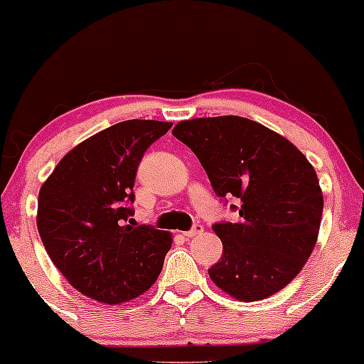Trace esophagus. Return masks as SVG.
<instances>
[{
    "label": "esophagus",
    "mask_w": 364,
    "mask_h": 364,
    "mask_svg": "<svg viewBox=\"0 0 364 364\" xmlns=\"http://www.w3.org/2000/svg\"><path fill=\"white\" fill-rule=\"evenodd\" d=\"M202 232H203V228H202V225H200V224H195L193 228L190 229V231H185V232H183V236H185V237H193V236L202 235Z\"/></svg>",
    "instance_id": "esophagus-1"
}]
</instances>
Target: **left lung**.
<instances>
[{"label": "left lung", "mask_w": 364, "mask_h": 364, "mask_svg": "<svg viewBox=\"0 0 364 364\" xmlns=\"http://www.w3.org/2000/svg\"><path fill=\"white\" fill-rule=\"evenodd\" d=\"M173 135L205 169L217 196H235L237 223L212 225L223 257L208 269L219 289L258 301L301 272L320 231L323 195L308 159L257 121L217 116L179 121Z\"/></svg>", "instance_id": "8db88e82"}]
</instances>
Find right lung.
I'll use <instances>...</instances> for the list:
<instances>
[{
	"label": "right lung",
	"instance_id": "right-lung-1",
	"mask_svg": "<svg viewBox=\"0 0 364 364\" xmlns=\"http://www.w3.org/2000/svg\"><path fill=\"white\" fill-rule=\"evenodd\" d=\"M173 123L128 119L70 150L44 181L37 229L58 270L106 304L139 298L157 281L171 232L132 219L133 186L145 150Z\"/></svg>",
	"mask_w": 364,
	"mask_h": 364
}]
</instances>
